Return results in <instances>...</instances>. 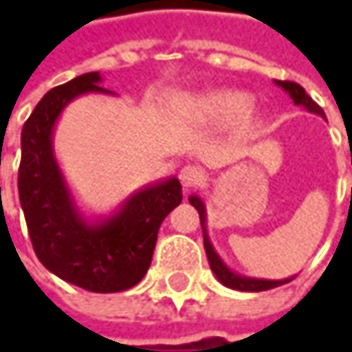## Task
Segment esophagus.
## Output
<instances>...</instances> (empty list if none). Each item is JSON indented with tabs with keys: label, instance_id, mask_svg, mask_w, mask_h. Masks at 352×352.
I'll list each match as a JSON object with an SVG mask.
<instances>
[{
	"label": "esophagus",
	"instance_id": "34e87169",
	"mask_svg": "<svg viewBox=\"0 0 352 352\" xmlns=\"http://www.w3.org/2000/svg\"><path fill=\"white\" fill-rule=\"evenodd\" d=\"M179 179H181V185L185 191H189L191 187H195L199 181H201V171L193 165H187L179 171Z\"/></svg>",
	"mask_w": 352,
	"mask_h": 352
}]
</instances>
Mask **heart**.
<instances>
[{
    "label": "heart",
    "mask_w": 352,
    "mask_h": 352,
    "mask_svg": "<svg viewBox=\"0 0 352 352\" xmlns=\"http://www.w3.org/2000/svg\"><path fill=\"white\" fill-rule=\"evenodd\" d=\"M250 104V96L243 91H216L193 104V116L206 124H228L239 120L241 128L248 132L256 128V122L248 116Z\"/></svg>",
    "instance_id": "b5f03b06"
}]
</instances>
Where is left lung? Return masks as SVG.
<instances>
[{
	"label": "left lung",
	"instance_id": "left-lung-1",
	"mask_svg": "<svg viewBox=\"0 0 352 352\" xmlns=\"http://www.w3.org/2000/svg\"><path fill=\"white\" fill-rule=\"evenodd\" d=\"M275 83H277L279 87H283V89L289 94V98L294 100L296 106L306 107L308 111L326 118V116H324V109L318 106L316 102L306 94V89H304L302 85H298V83H294V81H275ZM189 204H191V206L197 210V214H199V222H201V228H204V248H206V254H208V263H210V269L214 271V275L218 277V281H220L222 285H226V287H230V289H239V292H265V289L279 287V285H283V283H287V281L294 279V277L281 279V281L252 279V277H245V275H239V273L230 271V269L222 263V258L218 256V252L214 250V246H212L210 239H208V232H206V206H204V201H201L197 195H191V197H189Z\"/></svg>",
	"mask_w": 352,
	"mask_h": 352
}]
</instances>
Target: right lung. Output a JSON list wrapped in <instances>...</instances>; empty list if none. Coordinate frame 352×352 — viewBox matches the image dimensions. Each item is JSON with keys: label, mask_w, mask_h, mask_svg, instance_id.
<instances>
[{"label": "right lung", "mask_w": 352, "mask_h": 352, "mask_svg": "<svg viewBox=\"0 0 352 352\" xmlns=\"http://www.w3.org/2000/svg\"><path fill=\"white\" fill-rule=\"evenodd\" d=\"M100 73L79 75L50 89L22 128L18 193L38 261L63 281L96 294L134 287L148 271L157 234L181 204V183L171 177L132 193L118 212L87 222L63 179L52 153L60 111L83 94H111Z\"/></svg>", "instance_id": "add662e5"}]
</instances>
